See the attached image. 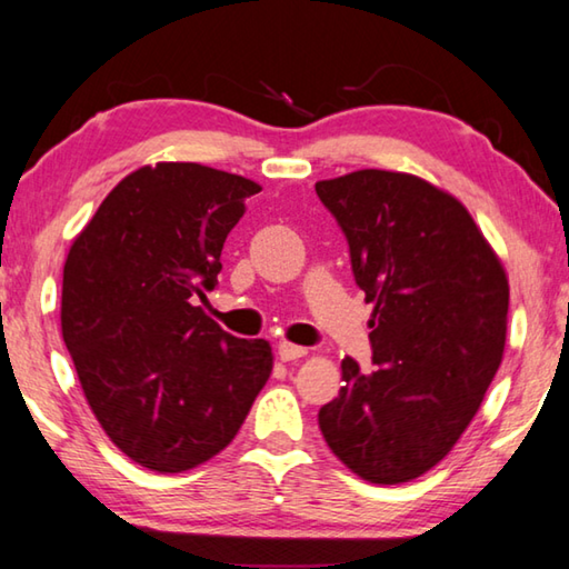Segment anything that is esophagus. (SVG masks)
<instances>
[{
	"mask_svg": "<svg viewBox=\"0 0 569 569\" xmlns=\"http://www.w3.org/2000/svg\"><path fill=\"white\" fill-rule=\"evenodd\" d=\"M278 356H281V361H296V359H301V356H306V349L303 346L281 341L278 343Z\"/></svg>",
	"mask_w": 569,
	"mask_h": 569,
	"instance_id": "1",
	"label": "esophagus"
}]
</instances>
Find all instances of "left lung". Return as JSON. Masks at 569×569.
Wrapping results in <instances>:
<instances>
[{
	"label": "left lung",
	"instance_id": "1",
	"mask_svg": "<svg viewBox=\"0 0 569 569\" xmlns=\"http://www.w3.org/2000/svg\"><path fill=\"white\" fill-rule=\"evenodd\" d=\"M316 192L373 306V369L346 356L319 427L353 475L401 485L439 465L475 419L505 353L507 273L469 210L409 172L356 170Z\"/></svg>",
	"mask_w": 569,
	"mask_h": 569
}]
</instances>
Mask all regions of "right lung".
Masks as SVG:
<instances>
[{
  "label": "right lung",
  "mask_w": 569,
  "mask_h": 569,
  "mask_svg": "<svg viewBox=\"0 0 569 569\" xmlns=\"http://www.w3.org/2000/svg\"><path fill=\"white\" fill-rule=\"evenodd\" d=\"M261 186L198 162L130 172L67 253L62 339L104 435L140 467L178 475L226 449L273 369L196 306Z\"/></svg>",
  "instance_id": "right-lung-1"
}]
</instances>
